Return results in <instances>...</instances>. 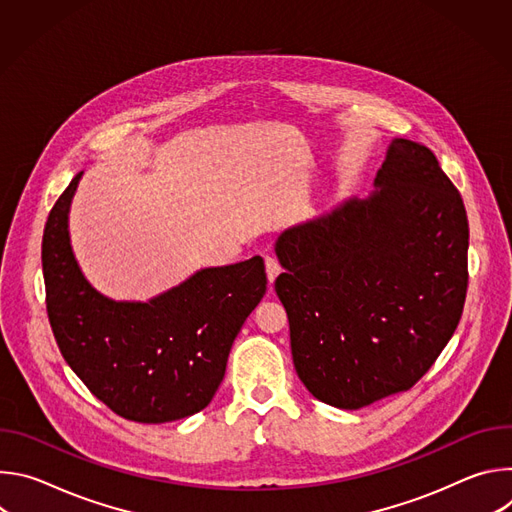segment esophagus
Returning a JSON list of instances; mask_svg holds the SVG:
<instances>
[{
    "instance_id": "34e87169",
    "label": "esophagus",
    "mask_w": 512,
    "mask_h": 512,
    "mask_svg": "<svg viewBox=\"0 0 512 512\" xmlns=\"http://www.w3.org/2000/svg\"><path fill=\"white\" fill-rule=\"evenodd\" d=\"M265 267H267V277H269V281H275V277L281 273L279 261H277L275 257L267 255V257H265Z\"/></svg>"
}]
</instances>
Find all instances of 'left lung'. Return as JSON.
Segmentation results:
<instances>
[{
    "mask_svg": "<svg viewBox=\"0 0 512 512\" xmlns=\"http://www.w3.org/2000/svg\"><path fill=\"white\" fill-rule=\"evenodd\" d=\"M369 200L277 241L291 356L320 401L358 409L411 389L442 354L468 289V216L425 145L393 139Z\"/></svg>",
    "mask_w": 512,
    "mask_h": 512,
    "instance_id": "obj_1",
    "label": "left lung"
}]
</instances>
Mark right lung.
Listing matches in <instances>:
<instances>
[{
    "label": "right lung",
    "instance_id": "obj_1",
    "mask_svg": "<svg viewBox=\"0 0 512 512\" xmlns=\"http://www.w3.org/2000/svg\"><path fill=\"white\" fill-rule=\"evenodd\" d=\"M79 180L54 202L42 239L46 312L64 360L123 419L166 423L202 411L265 296L263 259L202 269L148 304L111 302L87 283L70 249L68 206Z\"/></svg>",
    "mask_w": 512,
    "mask_h": 512
}]
</instances>
